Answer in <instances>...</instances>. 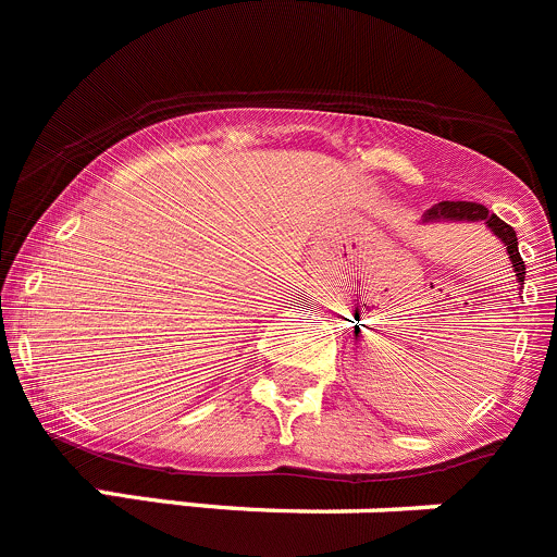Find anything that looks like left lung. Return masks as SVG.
Wrapping results in <instances>:
<instances>
[{
    "mask_svg": "<svg viewBox=\"0 0 557 557\" xmlns=\"http://www.w3.org/2000/svg\"><path fill=\"white\" fill-rule=\"evenodd\" d=\"M424 223H485L491 234H494L496 239L508 248V259H510V268H513L516 273V282L524 284V262H521L519 243H516V231L510 228L505 220L491 214L485 206L466 203V200H444V203H435L430 211H426Z\"/></svg>",
    "mask_w": 557,
    "mask_h": 557,
    "instance_id": "1",
    "label": "left lung"
}]
</instances>
